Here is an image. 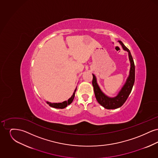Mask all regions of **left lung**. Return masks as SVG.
Here are the masks:
<instances>
[{
  "mask_svg": "<svg viewBox=\"0 0 158 158\" xmlns=\"http://www.w3.org/2000/svg\"><path fill=\"white\" fill-rule=\"evenodd\" d=\"M119 43L122 45L123 49L124 50H126L128 53L129 59L131 63V68L130 71V75L128 77L127 80L118 95L114 98H109L106 97L100 89L97 83L96 77L94 75L92 74V85L94 87V90L96 99L99 104L104 106L106 109L108 110L118 108L124 104L130 94L131 93L135 81V66L132 56L130 50L124 45V44L121 41H119Z\"/></svg>",
  "mask_w": 158,
  "mask_h": 158,
  "instance_id": "obj_1",
  "label": "left lung"
}]
</instances>
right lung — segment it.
Returning <instances> with one entry per match:
<instances>
[{"label":"right lung","instance_id":"1","mask_svg":"<svg viewBox=\"0 0 158 158\" xmlns=\"http://www.w3.org/2000/svg\"><path fill=\"white\" fill-rule=\"evenodd\" d=\"M75 91L76 90H75V92L73 93V95L71 97V98H69V99H68V101H64V102H61V103H51V102H47V103L48 104H49V105H50V106L53 107V108H59V109L64 108H66L68 105L70 104L72 102V101H73V99H74V97H75Z\"/></svg>","mask_w":158,"mask_h":158}]
</instances>
